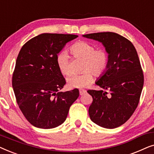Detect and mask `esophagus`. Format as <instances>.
<instances>
[{
    "mask_svg": "<svg viewBox=\"0 0 154 154\" xmlns=\"http://www.w3.org/2000/svg\"><path fill=\"white\" fill-rule=\"evenodd\" d=\"M86 90H83V89H81L79 90V92H80V95H83V94H85L86 93Z\"/></svg>",
    "mask_w": 154,
    "mask_h": 154,
    "instance_id": "esophagus-1",
    "label": "esophagus"
}]
</instances>
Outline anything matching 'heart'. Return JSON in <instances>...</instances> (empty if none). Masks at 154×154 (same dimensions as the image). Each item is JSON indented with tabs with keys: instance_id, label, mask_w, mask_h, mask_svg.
<instances>
[{
	"instance_id": "1",
	"label": "heart",
	"mask_w": 154,
	"mask_h": 154,
	"mask_svg": "<svg viewBox=\"0 0 154 154\" xmlns=\"http://www.w3.org/2000/svg\"><path fill=\"white\" fill-rule=\"evenodd\" d=\"M73 57L83 60L81 74L72 75L67 79V84L71 88H83L93 81V74L97 77L102 76L106 73L109 66L110 57L105 49H96L90 42L79 41L70 47ZM57 64L60 72L64 75L70 74V57L66 52H61L56 58Z\"/></svg>"
}]
</instances>
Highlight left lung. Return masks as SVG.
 I'll return each mask as SVG.
<instances>
[{
  "label": "left lung",
  "instance_id": "1",
  "mask_svg": "<svg viewBox=\"0 0 154 154\" xmlns=\"http://www.w3.org/2000/svg\"><path fill=\"white\" fill-rule=\"evenodd\" d=\"M102 43L110 57L109 68L96 82L102 90H89L92 122L102 128H116L125 123L138 106L144 85V74L133 44L113 32L83 35Z\"/></svg>",
  "mask_w": 154,
  "mask_h": 154
}]
</instances>
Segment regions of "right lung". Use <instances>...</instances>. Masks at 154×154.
<instances>
[{
  "label": "right lung",
  "mask_w": 154,
  "mask_h": 154,
  "mask_svg": "<svg viewBox=\"0 0 154 154\" xmlns=\"http://www.w3.org/2000/svg\"><path fill=\"white\" fill-rule=\"evenodd\" d=\"M77 35L42 33L21 48L12 74L17 103L31 125L43 129L62 124L79 90L61 92L66 81L56 58L66 43Z\"/></svg>",
  "instance_id": "right-lung-1"
}]
</instances>
